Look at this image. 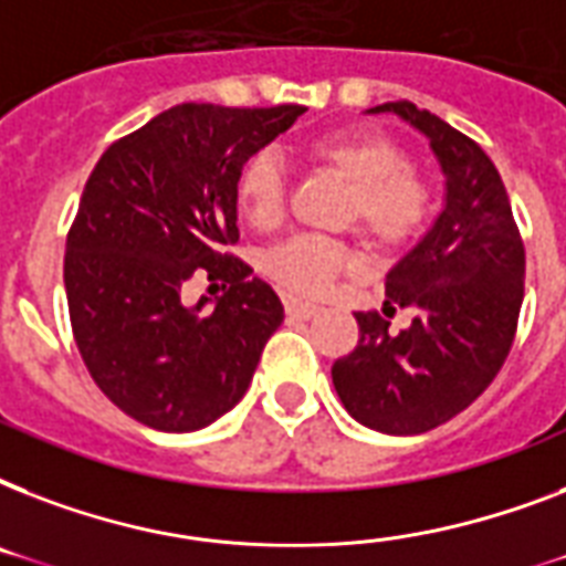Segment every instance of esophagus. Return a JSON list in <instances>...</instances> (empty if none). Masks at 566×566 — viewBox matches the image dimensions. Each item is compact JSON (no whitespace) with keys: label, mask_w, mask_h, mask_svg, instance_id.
I'll list each match as a JSON object with an SVG mask.
<instances>
[{"label":"esophagus","mask_w":566,"mask_h":566,"mask_svg":"<svg viewBox=\"0 0 566 566\" xmlns=\"http://www.w3.org/2000/svg\"><path fill=\"white\" fill-rule=\"evenodd\" d=\"M284 311L291 319H311L319 311V305L314 302H300V300H287L284 302Z\"/></svg>","instance_id":"esophagus-1"}]
</instances>
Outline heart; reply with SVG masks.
Returning <instances> with one entry per match:
<instances>
[{
  "label": "heart",
  "instance_id": "1",
  "mask_svg": "<svg viewBox=\"0 0 566 566\" xmlns=\"http://www.w3.org/2000/svg\"><path fill=\"white\" fill-rule=\"evenodd\" d=\"M305 158L349 185L346 226L381 255L402 252L420 238L434 211L429 181L411 170V158L394 137L376 128L328 132L305 144ZM234 205L258 231L275 229L287 211V181L273 155L258 153L234 176ZM353 266L344 243L326 238H291L266 252L264 273L296 296H319Z\"/></svg>",
  "mask_w": 566,
  "mask_h": 566
}]
</instances>
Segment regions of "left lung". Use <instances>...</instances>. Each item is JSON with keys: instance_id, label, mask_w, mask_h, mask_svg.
<instances>
[{"instance_id": "8db88e82", "label": "left lung", "mask_w": 566, "mask_h": 566, "mask_svg": "<svg viewBox=\"0 0 566 566\" xmlns=\"http://www.w3.org/2000/svg\"><path fill=\"white\" fill-rule=\"evenodd\" d=\"M429 137L447 176V205L429 234L387 273L385 316L412 311L399 336L358 311V346L332 381L355 420L381 434H422L475 402L505 364L517 332L526 249L500 170L484 149L413 102H385Z\"/></svg>"}]
</instances>
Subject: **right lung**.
Masks as SVG:
<instances>
[{"label": "right lung", "instance_id": "right-lung-1", "mask_svg": "<svg viewBox=\"0 0 566 566\" xmlns=\"http://www.w3.org/2000/svg\"><path fill=\"white\" fill-rule=\"evenodd\" d=\"M302 114L185 102L111 144L84 185L64 255L75 346L102 394L149 429L220 420L282 326L273 287L229 252L234 176ZM193 272L230 282L213 310L180 302Z\"/></svg>", "mask_w": 566, "mask_h": 566}]
</instances>
